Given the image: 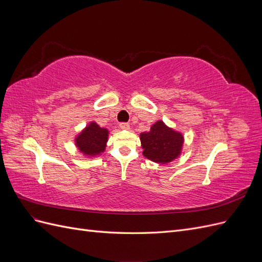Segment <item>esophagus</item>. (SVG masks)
Segmentation results:
<instances>
[{
    "mask_svg": "<svg viewBox=\"0 0 262 262\" xmlns=\"http://www.w3.org/2000/svg\"><path fill=\"white\" fill-rule=\"evenodd\" d=\"M120 129L121 130H129L130 129V124L129 123H125V122H122V123H120Z\"/></svg>",
    "mask_w": 262,
    "mask_h": 262,
    "instance_id": "34e87169",
    "label": "esophagus"
}]
</instances>
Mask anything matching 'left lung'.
Returning a JSON list of instances; mask_svg holds the SVG:
<instances>
[{"mask_svg": "<svg viewBox=\"0 0 262 262\" xmlns=\"http://www.w3.org/2000/svg\"><path fill=\"white\" fill-rule=\"evenodd\" d=\"M140 140L143 155L158 164H168L176 160L184 145V136L162 120L156 121L149 131L141 133Z\"/></svg>", "mask_w": 262, "mask_h": 262, "instance_id": "1", "label": "left lung"}]
</instances>
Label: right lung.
<instances>
[{
	"mask_svg": "<svg viewBox=\"0 0 262 262\" xmlns=\"http://www.w3.org/2000/svg\"><path fill=\"white\" fill-rule=\"evenodd\" d=\"M109 131L92 121L77 134L75 145L87 157H95L105 152Z\"/></svg>",
	"mask_w": 262,
	"mask_h": 262,
	"instance_id": "1",
	"label": "right lung"
}]
</instances>
